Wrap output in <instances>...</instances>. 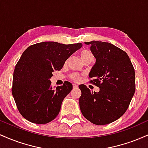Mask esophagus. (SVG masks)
Here are the masks:
<instances>
[{"instance_id": "obj_1", "label": "esophagus", "mask_w": 148, "mask_h": 148, "mask_svg": "<svg viewBox=\"0 0 148 148\" xmlns=\"http://www.w3.org/2000/svg\"><path fill=\"white\" fill-rule=\"evenodd\" d=\"M78 87H79V86H78L77 85H76V84H73V88H77Z\"/></svg>"}]
</instances>
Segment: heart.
I'll return each instance as SVG.
<instances>
[{"label":"heart","mask_w":148,"mask_h":148,"mask_svg":"<svg viewBox=\"0 0 148 148\" xmlns=\"http://www.w3.org/2000/svg\"><path fill=\"white\" fill-rule=\"evenodd\" d=\"M80 56H81V59L84 61L87 60L88 58H93L92 53L90 51L86 50V49L81 51L80 52ZM70 77L74 81H79L80 80V76L77 73H73V74H71Z\"/></svg>","instance_id":"b5f03b06"}]
</instances>
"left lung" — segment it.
I'll return each instance as SVG.
<instances>
[{"instance_id":"8db88e82","label":"left lung","mask_w":148,"mask_h":148,"mask_svg":"<svg viewBox=\"0 0 148 148\" xmlns=\"http://www.w3.org/2000/svg\"><path fill=\"white\" fill-rule=\"evenodd\" d=\"M91 52L96 58L89 74L90 82L99 87L92 92L85 85L79 106L84 116L97 125L113 123L126 112L136 90L135 71L127 53L108 42L92 41Z\"/></svg>"}]
</instances>
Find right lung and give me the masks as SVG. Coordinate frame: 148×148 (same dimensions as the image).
Listing matches in <instances>:
<instances>
[{
    "instance_id": "obj_1",
    "label": "right lung",
    "mask_w": 148,
    "mask_h": 148,
    "mask_svg": "<svg viewBox=\"0 0 148 148\" xmlns=\"http://www.w3.org/2000/svg\"><path fill=\"white\" fill-rule=\"evenodd\" d=\"M82 47L81 43L64 45L44 42L28 47L15 66L12 93L21 115L31 123L47 124L60 112L72 84L52 88V73L63 67L67 58Z\"/></svg>"
}]
</instances>
